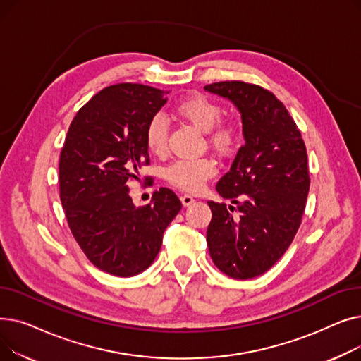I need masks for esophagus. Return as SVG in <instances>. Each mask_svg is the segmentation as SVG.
Here are the masks:
<instances>
[{
    "label": "esophagus",
    "instance_id": "1",
    "mask_svg": "<svg viewBox=\"0 0 361 361\" xmlns=\"http://www.w3.org/2000/svg\"><path fill=\"white\" fill-rule=\"evenodd\" d=\"M180 199H181V203H183V206H190V204L195 202L193 196H190V195H183Z\"/></svg>",
    "mask_w": 361,
    "mask_h": 361
}]
</instances>
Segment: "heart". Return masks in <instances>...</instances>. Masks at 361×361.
I'll return each instance as SVG.
<instances>
[{
  "label": "heart",
  "mask_w": 361,
  "mask_h": 361,
  "mask_svg": "<svg viewBox=\"0 0 361 361\" xmlns=\"http://www.w3.org/2000/svg\"><path fill=\"white\" fill-rule=\"evenodd\" d=\"M177 116L206 131V139L222 155L230 154L238 143L240 130L234 121L222 120V106L206 94L195 93L176 105ZM145 143L152 155L161 157L168 146V123L162 116L152 117L145 128ZM216 162L203 157L197 159H177L165 168V180L180 190L196 193L216 174Z\"/></svg>",
  "instance_id": "obj_1"
}]
</instances>
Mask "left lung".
<instances>
[{
  "label": "left lung",
  "mask_w": 361,
  "mask_h": 361,
  "mask_svg": "<svg viewBox=\"0 0 361 361\" xmlns=\"http://www.w3.org/2000/svg\"><path fill=\"white\" fill-rule=\"evenodd\" d=\"M204 89L238 108L245 139L216 184L237 207L207 202V247L219 271L249 279L269 271L298 231L310 188L307 150L288 109L268 89L241 80Z\"/></svg>",
  "instance_id": "obj_1"
}]
</instances>
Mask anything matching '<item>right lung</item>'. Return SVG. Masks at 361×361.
<instances>
[{"instance_id": "1", "label": "right lung", "mask_w": 361, "mask_h": 361, "mask_svg": "<svg viewBox=\"0 0 361 361\" xmlns=\"http://www.w3.org/2000/svg\"><path fill=\"white\" fill-rule=\"evenodd\" d=\"M168 93L139 83L102 89L75 114L61 149L60 199L71 234L94 267L111 275L149 268L181 209L166 187L140 207L128 196V183L150 164L146 124Z\"/></svg>"}]
</instances>
